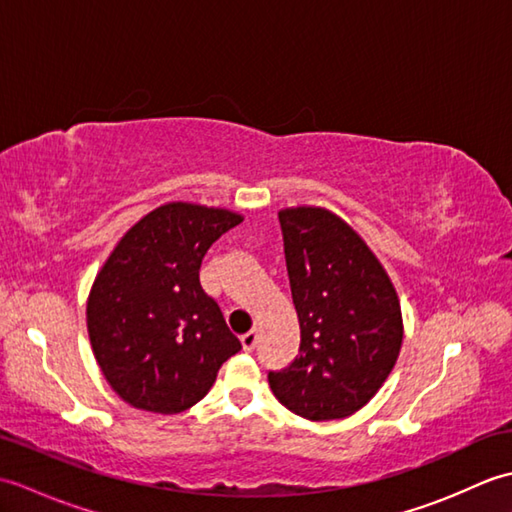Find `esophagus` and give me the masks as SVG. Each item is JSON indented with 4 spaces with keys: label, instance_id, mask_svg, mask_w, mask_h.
<instances>
[{
    "label": "esophagus",
    "instance_id": "esophagus-1",
    "mask_svg": "<svg viewBox=\"0 0 512 512\" xmlns=\"http://www.w3.org/2000/svg\"><path fill=\"white\" fill-rule=\"evenodd\" d=\"M242 345L246 352H253L255 345H257V330H250L246 334H242Z\"/></svg>",
    "mask_w": 512,
    "mask_h": 512
}]
</instances>
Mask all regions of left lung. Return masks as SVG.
<instances>
[{
  "label": "left lung",
  "mask_w": 512,
  "mask_h": 512,
  "mask_svg": "<svg viewBox=\"0 0 512 512\" xmlns=\"http://www.w3.org/2000/svg\"><path fill=\"white\" fill-rule=\"evenodd\" d=\"M299 354L268 372L277 400L308 420H336L374 398L402 343L396 290L341 217L314 206L279 211Z\"/></svg>",
  "instance_id": "8db88e82"
}]
</instances>
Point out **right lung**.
<instances>
[{
  "label": "right lung",
  "instance_id": "right-lung-1",
  "mask_svg": "<svg viewBox=\"0 0 512 512\" xmlns=\"http://www.w3.org/2000/svg\"><path fill=\"white\" fill-rule=\"evenodd\" d=\"M242 215L171 202L134 224L96 277L88 299L92 350L129 405L180 413L206 396L217 369L242 350L200 286L206 250Z\"/></svg>",
  "mask_w": 512,
  "mask_h": 512
}]
</instances>
